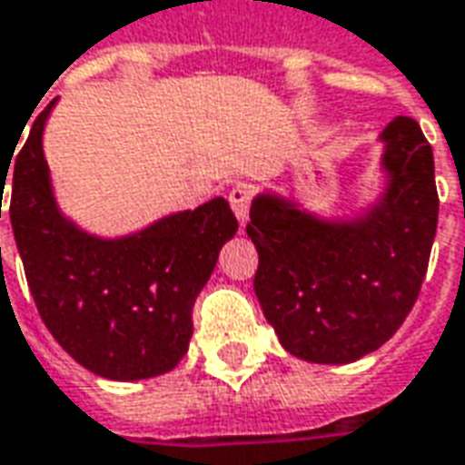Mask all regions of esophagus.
<instances>
[{
  "label": "esophagus",
  "instance_id": "obj_1",
  "mask_svg": "<svg viewBox=\"0 0 465 465\" xmlns=\"http://www.w3.org/2000/svg\"><path fill=\"white\" fill-rule=\"evenodd\" d=\"M229 203H232L233 213H236V219L239 223H246L249 219V206H252V188L246 186V183H236V186L229 191Z\"/></svg>",
  "mask_w": 465,
  "mask_h": 465
}]
</instances>
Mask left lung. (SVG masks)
Instances as JSON below:
<instances>
[{"label":"left lung","mask_w":465,"mask_h":465,"mask_svg":"<svg viewBox=\"0 0 465 465\" xmlns=\"http://www.w3.org/2000/svg\"><path fill=\"white\" fill-rule=\"evenodd\" d=\"M380 138L388 188L360 219L324 222L272 193L249 211L256 300L282 347L307 362L345 365L375 352L420 294L438 226L433 148L405 115Z\"/></svg>","instance_id":"1"}]
</instances>
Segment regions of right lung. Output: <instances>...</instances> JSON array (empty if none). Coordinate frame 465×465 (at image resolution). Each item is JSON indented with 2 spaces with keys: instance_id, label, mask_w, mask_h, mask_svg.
Wrapping results in <instances>:
<instances>
[{
  "instance_id": "1",
  "label": "right lung",
  "mask_w": 465,
  "mask_h": 465,
  "mask_svg": "<svg viewBox=\"0 0 465 465\" xmlns=\"http://www.w3.org/2000/svg\"><path fill=\"white\" fill-rule=\"evenodd\" d=\"M52 105L54 100L35 118L15 158L9 199V222L37 312L64 352L100 378L163 375L188 352L193 302L239 222L229 201L213 199L123 239H97L77 229L54 203L42 153Z\"/></svg>"
}]
</instances>
